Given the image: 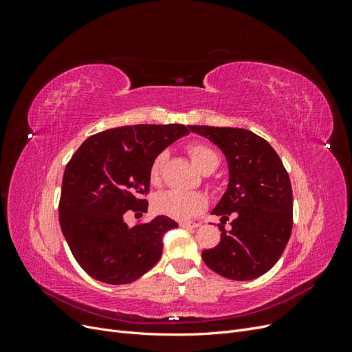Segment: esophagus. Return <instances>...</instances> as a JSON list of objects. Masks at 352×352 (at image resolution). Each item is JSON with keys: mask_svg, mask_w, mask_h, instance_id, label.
<instances>
[{"mask_svg": "<svg viewBox=\"0 0 352 352\" xmlns=\"http://www.w3.org/2000/svg\"><path fill=\"white\" fill-rule=\"evenodd\" d=\"M179 226L180 228H198L199 226V223H197V221H180L179 223Z\"/></svg>", "mask_w": 352, "mask_h": 352, "instance_id": "34e87169", "label": "esophagus"}]
</instances>
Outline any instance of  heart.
<instances>
[{"mask_svg": "<svg viewBox=\"0 0 352 352\" xmlns=\"http://www.w3.org/2000/svg\"><path fill=\"white\" fill-rule=\"evenodd\" d=\"M186 151L192 160V163L202 173H210L219 166V155L211 146L206 144H190ZM166 162V153H160L153 160L150 166V180L153 185H160L162 182L163 166ZM153 207L155 211L164 216L173 217L177 220H188L194 217L207 207V199L198 192H182V190H164L154 197Z\"/></svg>", "mask_w": 352, "mask_h": 352, "instance_id": "b5f03b06", "label": "heart"}]
</instances>
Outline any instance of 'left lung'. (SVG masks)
<instances>
[{
    "mask_svg": "<svg viewBox=\"0 0 352 352\" xmlns=\"http://www.w3.org/2000/svg\"><path fill=\"white\" fill-rule=\"evenodd\" d=\"M214 142L229 164V186L212 214L221 217L220 242L202 251V260L232 280H251L269 272L292 232L289 175L272 145L238 127L189 126ZM230 215L232 229L222 226Z\"/></svg>",
    "mask_w": 352,
    "mask_h": 352,
    "instance_id": "1",
    "label": "left lung"
}]
</instances>
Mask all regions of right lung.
<instances>
[{
	"label": "right lung",
	"mask_w": 352,
	"mask_h": 352,
	"mask_svg": "<svg viewBox=\"0 0 352 352\" xmlns=\"http://www.w3.org/2000/svg\"><path fill=\"white\" fill-rule=\"evenodd\" d=\"M188 133L185 124L175 123L114 127L89 136L72 155L58 219L74 260L91 278L131 283L162 257L164 233L177 223L157 216L129 228L123 214L146 211L153 160Z\"/></svg>",
	"instance_id": "add662e5"
}]
</instances>
